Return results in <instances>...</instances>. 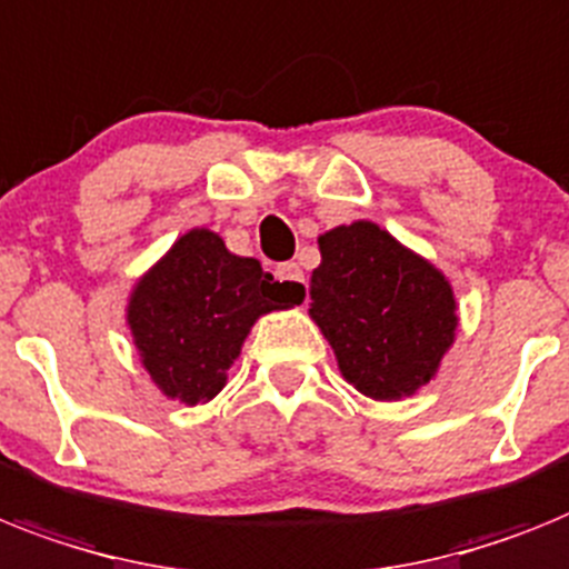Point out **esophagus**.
<instances>
[{"label":"esophagus","instance_id":"34e87169","mask_svg":"<svg viewBox=\"0 0 569 569\" xmlns=\"http://www.w3.org/2000/svg\"><path fill=\"white\" fill-rule=\"evenodd\" d=\"M276 276H279V281H284V284H288L290 293L305 296V273H302V267L296 264V261H288V264L276 267Z\"/></svg>","mask_w":569,"mask_h":569}]
</instances>
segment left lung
Here are the masks:
<instances>
[{
    "label": "left lung",
    "mask_w": 569,
    "mask_h": 569,
    "mask_svg": "<svg viewBox=\"0 0 569 569\" xmlns=\"http://www.w3.org/2000/svg\"><path fill=\"white\" fill-rule=\"evenodd\" d=\"M311 319L342 378L375 401H401L436 378L457 337V299L442 270L372 220L319 234Z\"/></svg>",
    "instance_id": "obj_1"
}]
</instances>
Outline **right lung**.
<instances>
[{
    "instance_id": "1",
    "label": "right lung",
    "mask_w": 569,
    "mask_h": 569,
    "mask_svg": "<svg viewBox=\"0 0 569 569\" xmlns=\"http://www.w3.org/2000/svg\"><path fill=\"white\" fill-rule=\"evenodd\" d=\"M302 299L261 261L229 252L220 234L191 229L136 281L127 326L159 392L194 407L227 387L256 319Z\"/></svg>"
}]
</instances>
